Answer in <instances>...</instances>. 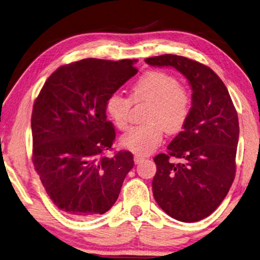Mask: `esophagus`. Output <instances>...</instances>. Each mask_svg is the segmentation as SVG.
Returning a JSON list of instances; mask_svg holds the SVG:
<instances>
[{
	"label": "esophagus",
	"instance_id": "34e87169",
	"mask_svg": "<svg viewBox=\"0 0 260 260\" xmlns=\"http://www.w3.org/2000/svg\"><path fill=\"white\" fill-rule=\"evenodd\" d=\"M144 160V157H142V155H134V162L135 164H140V162H142Z\"/></svg>",
	"mask_w": 260,
	"mask_h": 260
}]
</instances>
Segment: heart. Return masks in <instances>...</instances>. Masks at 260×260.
<instances>
[{
    "mask_svg": "<svg viewBox=\"0 0 260 260\" xmlns=\"http://www.w3.org/2000/svg\"><path fill=\"white\" fill-rule=\"evenodd\" d=\"M132 102H148L146 124L134 126L121 136L127 150L148 154L161 143L165 131L176 134L185 127L191 115L192 98L188 89L173 75L161 70H149L136 79L131 96L112 93L106 101V111L118 129L124 131L129 122Z\"/></svg>",
    "mask_w": 260,
    "mask_h": 260,
    "instance_id": "1",
    "label": "heart"
}]
</instances>
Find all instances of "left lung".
<instances>
[{
    "instance_id": "left-lung-1",
    "label": "left lung",
    "mask_w": 260,
    "mask_h": 260,
    "mask_svg": "<svg viewBox=\"0 0 260 260\" xmlns=\"http://www.w3.org/2000/svg\"><path fill=\"white\" fill-rule=\"evenodd\" d=\"M145 62L175 68L193 92L185 127L167 146V153L153 159V197L173 218L184 223L201 220L217 209L234 181L238 112L223 81L207 66L175 54L152 56Z\"/></svg>"
}]
</instances>
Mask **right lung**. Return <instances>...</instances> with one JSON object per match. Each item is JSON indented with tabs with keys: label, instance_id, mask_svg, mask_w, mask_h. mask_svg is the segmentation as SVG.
Wrapping results in <instances>:
<instances>
[{
	"label": "right lung",
	"instance_id": "1",
	"mask_svg": "<svg viewBox=\"0 0 260 260\" xmlns=\"http://www.w3.org/2000/svg\"><path fill=\"white\" fill-rule=\"evenodd\" d=\"M136 60L83 59L61 66L32 107V164L60 210L76 219L109 210L134 166L133 154L112 150L116 132L106 101L138 73Z\"/></svg>",
	"mask_w": 260,
	"mask_h": 260
}]
</instances>
